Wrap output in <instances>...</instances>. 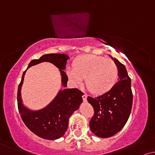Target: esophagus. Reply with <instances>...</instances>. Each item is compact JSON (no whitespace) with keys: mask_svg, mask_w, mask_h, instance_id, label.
Masks as SVG:
<instances>
[{"mask_svg":"<svg viewBox=\"0 0 155 155\" xmlns=\"http://www.w3.org/2000/svg\"><path fill=\"white\" fill-rule=\"evenodd\" d=\"M82 98H83V101H87V94H84L82 95Z\"/></svg>","mask_w":155,"mask_h":155,"instance_id":"esophagus-1","label":"esophagus"}]
</instances>
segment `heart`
<instances>
[{"mask_svg":"<svg viewBox=\"0 0 155 155\" xmlns=\"http://www.w3.org/2000/svg\"><path fill=\"white\" fill-rule=\"evenodd\" d=\"M68 76L79 84L85 79L87 87L95 94H102L111 90L117 81L118 69L113 60L95 56L84 55L76 60L74 68H68Z\"/></svg>","mask_w":155,"mask_h":155,"instance_id":"obj_1","label":"heart"}]
</instances>
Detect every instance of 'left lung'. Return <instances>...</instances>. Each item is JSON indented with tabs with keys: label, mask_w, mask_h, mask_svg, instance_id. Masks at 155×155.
Wrapping results in <instances>:
<instances>
[{
	"label": "left lung",
	"mask_w": 155,
	"mask_h": 155,
	"mask_svg": "<svg viewBox=\"0 0 155 155\" xmlns=\"http://www.w3.org/2000/svg\"><path fill=\"white\" fill-rule=\"evenodd\" d=\"M111 58L118 69V81L103 95L95 98L87 97L95 111L90 127L95 136L101 138L113 136L123 128L133 104L131 80L126 68L116 58Z\"/></svg>",
	"instance_id": "obj_1"
}]
</instances>
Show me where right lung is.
<instances>
[{
  "instance_id": "obj_1",
  "label": "right lung",
  "mask_w": 155,
  "mask_h": 155,
  "mask_svg": "<svg viewBox=\"0 0 155 155\" xmlns=\"http://www.w3.org/2000/svg\"><path fill=\"white\" fill-rule=\"evenodd\" d=\"M68 59L69 57L65 54H44L38 60L31 61L28 68L43 62L52 63L59 68L62 85L66 87L68 79L63 70ZM25 72L26 71L23 72L17 91V105L22 121L30 130L41 138L47 140L61 138L67 130L70 117L82 103L83 92L76 88L60 90L54 100L45 108L38 111L31 110L23 105L21 97V88Z\"/></svg>"
}]
</instances>
